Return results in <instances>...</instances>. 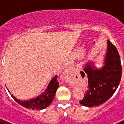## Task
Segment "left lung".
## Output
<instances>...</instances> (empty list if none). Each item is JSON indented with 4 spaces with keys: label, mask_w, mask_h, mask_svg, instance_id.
I'll use <instances>...</instances> for the list:
<instances>
[{
    "label": "left lung",
    "mask_w": 124,
    "mask_h": 124,
    "mask_svg": "<svg viewBox=\"0 0 124 124\" xmlns=\"http://www.w3.org/2000/svg\"><path fill=\"white\" fill-rule=\"evenodd\" d=\"M93 61H88L83 66L88 78V89L81 105L92 107L102 104L114 94L117 89L122 76V66L119 52L109 40L107 41V51L103 66L97 68Z\"/></svg>",
    "instance_id": "8db88e82"
}]
</instances>
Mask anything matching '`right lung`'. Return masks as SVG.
I'll return each mask as SVG.
<instances>
[{
  "mask_svg": "<svg viewBox=\"0 0 124 124\" xmlns=\"http://www.w3.org/2000/svg\"><path fill=\"white\" fill-rule=\"evenodd\" d=\"M58 86L59 83L57 81V76H55L50 81L45 91L41 94L37 96L35 98H32L30 100L22 101L17 99L12 94H11V96L18 104L27 109L32 110H42L48 107L51 104L55 96L56 92L58 88ZM8 91L10 93L8 90Z\"/></svg>",
  "mask_w": 124,
  "mask_h": 124,
  "instance_id": "right-lung-1",
  "label": "right lung"
}]
</instances>
